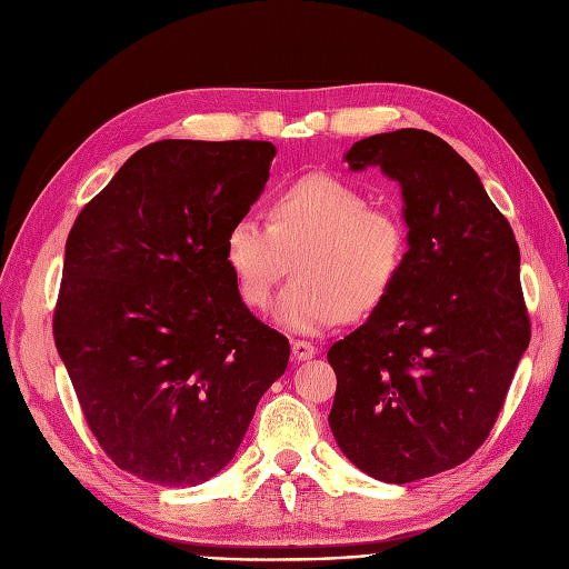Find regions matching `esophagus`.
<instances>
[{
  "mask_svg": "<svg viewBox=\"0 0 569 569\" xmlns=\"http://www.w3.org/2000/svg\"><path fill=\"white\" fill-rule=\"evenodd\" d=\"M318 353V349L313 347L311 341H303V339H295L291 341V358L295 360H308Z\"/></svg>",
  "mask_w": 569,
  "mask_h": 569,
  "instance_id": "esophagus-1",
  "label": "esophagus"
}]
</instances>
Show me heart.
<instances>
[{"mask_svg":"<svg viewBox=\"0 0 569 569\" xmlns=\"http://www.w3.org/2000/svg\"><path fill=\"white\" fill-rule=\"evenodd\" d=\"M406 253L399 218L370 209L356 187L320 173L280 187L270 197L268 222L242 216L226 237L237 295L253 311L268 306L295 258L297 280L274 303V318L301 335L375 311L401 278Z\"/></svg>","mask_w":569,"mask_h":569,"instance_id":"heart-1","label":"heart"}]
</instances>
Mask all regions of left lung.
<instances>
[{
	"instance_id": "obj_1",
	"label": "left lung",
	"mask_w": 569,
	"mask_h": 569,
	"mask_svg": "<svg viewBox=\"0 0 569 569\" xmlns=\"http://www.w3.org/2000/svg\"><path fill=\"white\" fill-rule=\"evenodd\" d=\"M353 170L401 184L408 253L389 297L332 343V435L389 485L432 477L487 441L531 322L520 249L470 163L441 137L403 128L356 142Z\"/></svg>"
}]
</instances>
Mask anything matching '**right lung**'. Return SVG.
<instances>
[{
  "instance_id": "add662e5",
  "label": "right lung",
  "mask_w": 569,
  "mask_h": 569,
  "mask_svg": "<svg viewBox=\"0 0 569 569\" xmlns=\"http://www.w3.org/2000/svg\"><path fill=\"white\" fill-rule=\"evenodd\" d=\"M274 153L153 142L68 232L57 351L101 449L151 485L194 487L226 468L287 368V337L251 316L226 263Z\"/></svg>"
}]
</instances>
